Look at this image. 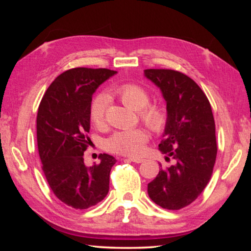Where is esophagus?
I'll list each match as a JSON object with an SVG mask.
<instances>
[{"label":"esophagus","instance_id":"esophagus-1","mask_svg":"<svg viewBox=\"0 0 251 251\" xmlns=\"http://www.w3.org/2000/svg\"><path fill=\"white\" fill-rule=\"evenodd\" d=\"M128 159L131 160V161H134V163H137V164L142 163V161H143L142 158H136V157H128Z\"/></svg>","mask_w":251,"mask_h":251}]
</instances>
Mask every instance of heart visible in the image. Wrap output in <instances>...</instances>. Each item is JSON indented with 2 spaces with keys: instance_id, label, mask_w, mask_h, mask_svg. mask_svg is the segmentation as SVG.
<instances>
[{
  "instance_id": "heart-1",
  "label": "heart",
  "mask_w": 251,
  "mask_h": 251,
  "mask_svg": "<svg viewBox=\"0 0 251 251\" xmlns=\"http://www.w3.org/2000/svg\"><path fill=\"white\" fill-rule=\"evenodd\" d=\"M114 94L128 107L138 110L139 116L152 130H160L166 123V113L157 104H148L150 94L143 86L135 83H126L114 88ZM108 97L105 94L97 95L92 100L90 107L91 120L96 126H101L105 122ZM148 139L143 128L123 129L114 133L108 139L109 151L125 155H137L143 151Z\"/></svg>"
}]
</instances>
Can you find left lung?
I'll return each instance as SVG.
<instances>
[{"label":"left lung","instance_id":"obj_1","mask_svg":"<svg viewBox=\"0 0 251 251\" xmlns=\"http://www.w3.org/2000/svg\"><path fill=\"white\" fill-rule=\"evenodd\" d=\"M144 75L166 100L167 120L158 148L165 159L175 161L160 168L148 184V196L161 208L178 210L196 201L211 177L217 156L214 115L205 93L187 75L152 69Z\"/></svg>","mask_w":251,"mask_h":251}]
</instances>
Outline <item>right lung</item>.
I'll list each match as a JSON object with an SVG mask.
<instances>
[{"mask_svg":"<svg viewBox=\"0 0 251 251\" xmlns=\"http://www.w3.org/2000/svg\"><path fill=\"white\" fill-rule=\"evenodd\" d=\"M115 71L76 67L58 75L41 100L36 118L37 147L44 175L59 201L87 209L109 190V173L116 159L100 154L87 167L84 151L91 144L90 107L97 87Z\"/></svg>","mask_w":251,"mask_h":251,"instance_id":"add662e5","label":"right lung"}]
</instances>
